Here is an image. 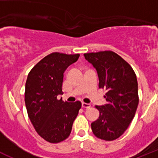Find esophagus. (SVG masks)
<instances>
[{
    "label": "esophagus",
    "instance_id": "34e87169",
    "mask_svg": "<svg viewBox=\"0 0 158 158\" xmlns=\"http://www.w3.org/2000/svg\"><path fill=\"white\" fill-rule=\"evenodd\" d=\"M81 106H82V107H84V108H89V107H91V105H90V104H85V103H82Z\"/></svg>",
    "mask_w": 158,
    "mask_h": 158
}]
</instances>
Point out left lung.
I'll return each mask as SVG.
<instances>
[{
  "label": "left lung",
  "mask_w": 158,
  "mask_h": 158,
  "mask_svg": "<svg viewBox=\"0 0 158 158\" xmlns=\"http://www.w3.org/2000/svg\"><path fill=\"white\" fill-rule=\"evenodd\" d=\"M85 58L96 69L99 88L105 90V104L96 105L100 116L92 123L95 136L113 141L127 131L139 105L138 81L132 67L111 51L87 53Z\"/></svg>",
  "instance_id": "left-lung-1"
}]
</instances>
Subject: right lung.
<instances>
[{
  "mask_svg": "<svg viewBox=\"0 0 158 158\" xmlns=\"http://www.w3.org/2000/svg\"><path fill=\"white\" fill-rule=\"evenodd\" d=\"M80 54L54 52L43 58L33 68L25 85V105L37 133L51 143L69 136L81 103L58 100L62 95L63 73L77 61Z\"/></svg>",
  "mask_w": 158,
  "mask_h": 158,
  "instance_id": "1",
  "label": "right lung"
}]
</instances>
